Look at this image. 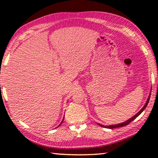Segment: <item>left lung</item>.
Masks as SVG:
<instances>
[{"mask_svg": "<svg viewBox=\"0 0 158 158\" xmlns=\"http://www.w3.org/2000/svg\"><path fill=\"white\" fill-rule=\"evenodd\" d=\"M150 94H151V92L150 93V95H149V96H148V99H147V101H146V103H145V104L144 105V106L142 108V109L140 110V111L138 112L137 114H136L135 116H132V117L131 118H129V119H128V120H127L126 122H122V123H120V124H113V125H109V126H104V125H102V124H98H98L99 125V126H101V127H105V128H108V129H114V128H118V127H124V126H127V124H129V123L130 122H132V121L134 120V119H135L139 115V114H142V112L144 111V109H145V108L147 107V106H148V103H149V101H150Z\"/></svg>", "mask_w": 158, "mask_h": 158, "instance_id": "1", "label": "left lung"}]
</instances>
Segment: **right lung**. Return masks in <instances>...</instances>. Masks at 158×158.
<instances>
[{
    "instance_id": "add662e5",
    "label": "right lung",
    "mask_w": 158,
    "mask_h": 158,
    "mask_svg": "<svg viewBox=\"0 0 158 158\" xmlns=\"http://www.w3.org/2000/svg\"><path fill=\"white\" fill-rule=\"evenodd\" d=\"M63 120H64V118H63V119H62V122H61V123H60V124L59 125V126H60V125H61V124H62V122H63ZM59 126H58V127H59Z\"/></svg>"
}]
</instances>
